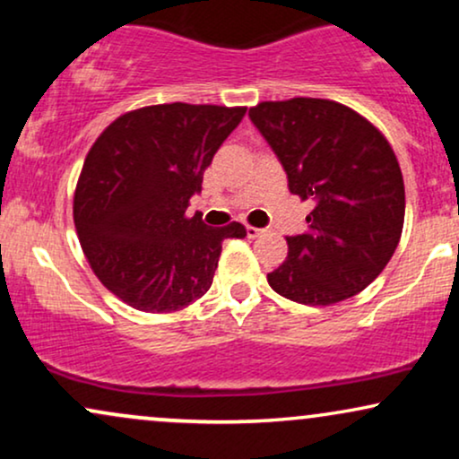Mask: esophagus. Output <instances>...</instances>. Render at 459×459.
Returning a JSON list of instances; mask_svg holds the SVG:
<instances>
[{
  "label": "esophagus",
  "mask_w": 459,
  "mask_h": 459,
  "mask_svg": "<svg viewBox=\"0 0 459 459\" xmlns=\"http://www.w3.org/2000/svg\"><path fill=\"white\" fill-rule=\"evenodd\" d=\"M246 233H247V237H252V239H255V237L265 235V229H256V226H246Z\"/></svg>",
  "instance_id": "obj_1"
}]
</instances>
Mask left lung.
Masks as SVG:
<instances>
[{"instance_id":"left-lung-1","label":"left lung","mask_w":459,"mask_h":459,"mask_svg":"<svg viewBox=\"0 0 459 459\" xmlns=\"http://www.w3.org/2000/svg\"><path fill=\"white\" fill-rule=\"evenodd\" d=\"M247 114L281 160L289 192L315 200L308 230L287 237V259L267 273L270 287L308 307L360 293L402 239L405 189L393 146L371 120L330 99L263 101Z\"/></svg>"}]
</instances>
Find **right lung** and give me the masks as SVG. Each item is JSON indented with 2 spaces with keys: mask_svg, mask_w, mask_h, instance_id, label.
I'll return each mask as SVG.
<instances>
[{
  "mask_svg": "<svg viewBox=\"0 0 459 459\" xmlns=\"http://www.w3.org/2000/svg\"><path fill=\"white\" fill-rule=\"evenodd\" d=\"M246 108L163 103L131 109L103 129L73 198L79 244L108 291L144 313H175L209 291L222 241L239 222L187 218L215 151Z\"/></svg>",
  "mask_w": 459,
  "mask_h": 459,
  "instance_id": "1",
  "label": "right lung"
}]
</instances>
